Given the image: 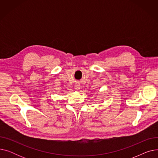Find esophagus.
I'll list each match as a JSON object with an SVG mask.
<instances>
[{
	"label": "esophagus",
	"instance_id": "obj_1",
	"mask_svg": "<svg viewBox=\"0 0 158 158\" xmlns=\"http://www.w3.org/2000/svg\"><path fill=\"white\" fill-rule=\"evenodd\" d=\"M75 88H76V89L77 90H78V89H79V86L77 85V86H75Z\"/></svg>",
	"mask_w": 158,
	"mask_h": 158
}]
</instances>
